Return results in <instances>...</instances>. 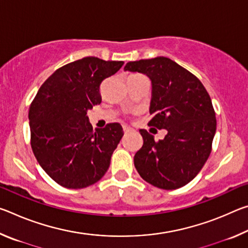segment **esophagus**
Masks as SVG:
<instances>
[{"mask_svg": "<svg viewBox=\"0 0 248 248\" xmlns=\"http://www.w3.org/2000/svg\"><path fill=\"white\" fill-rule=\"evenodd\" d=\"M132 128H130V127H128V125H124V131L127 133V132H130V131H132Z\"/></svg>", "mask_w": 248, "mask_h": 248, "instance_id": "1", "label": "esophagus"}]
</instances>
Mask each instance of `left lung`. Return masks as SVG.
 Here are the masks:
<instances>
[{
    "mask_svg": "<svg viewBox=\"0 0 248 248\" xmlns=\"http://www.w3.org/2000/svg\"><path fill=\"white\" fill-rule=\"evenodd\" d=\"M124 71L146 75L152 84L149 125L165 129L155 141L140 129L143 145L134 166L146 183L177 189L194 179L207 162L217 130L211 98L198 78L165 57L128 62Z\"/></svg>",
    "mask_w": 248,
    "mask_h": 248,
    "instance_id": "left-lung-1",
    "label": "left lung"
}]
</instances>
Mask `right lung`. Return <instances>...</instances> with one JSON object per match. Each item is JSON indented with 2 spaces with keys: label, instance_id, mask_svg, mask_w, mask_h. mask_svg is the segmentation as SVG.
Segmentation results:
<instances>
[{
  "label": "right lung",
  "instance_id": "right-lung-1",
  "mask_svg": "<svg viewBox=\"0 0 248 248\" xmlns=\"http://www.w3.org/2000/svg\"><path fill=\"white\" fill-rule=\"evenodd\" d=\"M123 61L83 58L57 70L29 108L31 149L43 170L70 189L97 183L124 136L120 124L93 127L87 111L102 103L99 86Z\"/></svg>",
  "mask_w": 248,
  "mask_h": 248
}]
</instances>
